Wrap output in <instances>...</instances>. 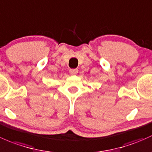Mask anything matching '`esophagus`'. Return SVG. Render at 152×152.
Returning <instances> with one entry per match:
<instances>
[{
	"label": "esophagus",
	"mask_w": 152,
	"mask_h": 152,
	"mask_svg": "<svg viewBox=\"0 0 152 152\" xmlns=\"http://www.w3.org/2000/svg\"><path fill=\"white\" fill-rule=\"evenodd\" d=\"M77 72H78L77 69H72L69 70V73L71 75H76Z\"/></svg>",
	"instance_id": "1"
}]
</instances>
